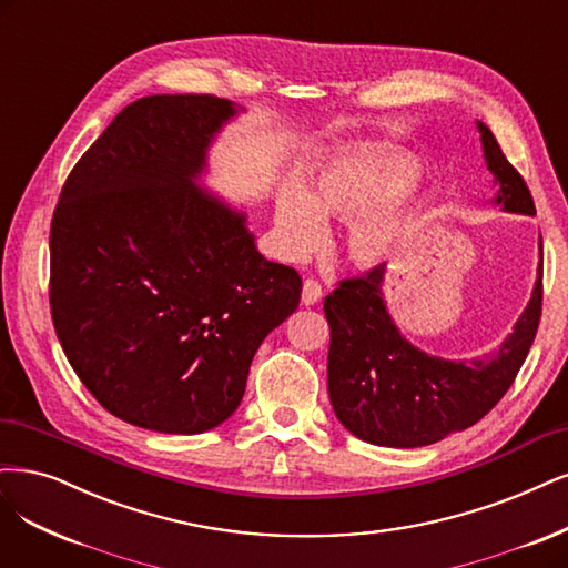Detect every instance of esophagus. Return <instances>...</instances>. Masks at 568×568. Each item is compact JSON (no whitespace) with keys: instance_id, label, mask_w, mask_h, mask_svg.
I'll return each instance as SVG.
<instances>
[{"instance_id":"obj_1","label":"esophagus","mask_w":568,"mask_h":568,"mask_svg":"<svg viewBox=\"0 0 568 568\" xmlns=\"http://www.w3.org/2000/svg\"><path fill=\"white\" fill-rule=\"evenodd\" d=\"M322 298V284L317 280H305L303 282V293H301V301L303 305H315Z\"/></svg>"}]
</instances>
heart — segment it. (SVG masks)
Returning a JSON list of instances; mask_svg holds the SVG:
<instances>
[{
	"mask_svg": "<svg viewBox=\"0 0 568 568\" xmlns=\"http://www.w3.org/2000/svg\"><path fill=\"white\" fill-rule=\"evenodd\" d=\"M418 162L397 150H357L317 171L312 187L286 181L275 202L282 256L298 261L315 251L328 216L349 221L345 251L362 267L389 261L416 225L418 197L410 185Z\"/></svg>",
	"mask_w": 568,
	"mask_h": 568,
	"instance_id": "heart-1",
	"label": "heart"
}]
</instances>
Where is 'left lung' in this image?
Here are the masks:
<instances>
[{
  "label": "left lung",
  "mask_w": 568,
  "mask_h": 568,
  "mask_svg": "<svg viewBox=\"0 0 568 568\" xmlns=\"http://www.w3.org/2000/svg\"><path fill=\"white\" fill-rule=\"evenodd\" d=\"M486 169L507 213L536 216L529 187L507 162L494 133L477 122ZM531 301L491 355L444 359L410 345L389 317L383 296L385 265L345 280L324 298L331 326L328 399L352 435L378 446L416 448L475 425L515 383L534 345L542 305V240Z\"/></svg>",
  "instance_id": "left-lung-1"
}]
</instances>
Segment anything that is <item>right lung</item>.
Wrapping results in <instances>:
<instances>
[{
    "instance_id": "add662e5",
    "label": "right lung",
    "mask_w": 568,
    "mask_h": 568,
    "mask_svg": "<svg viewBox=\"0 0 568 568\" xmlns=\"http://www.w3.org/2000/svg\"><path fill=\"white\" fill-rule=\"evenodd\" d=\"M240 108L145 95L74 164L51 221V317L74 374L112 416L200 435L237 410L253 355L301 303L246 213L200 185Z\"/></svg>"
}]
</instances>
